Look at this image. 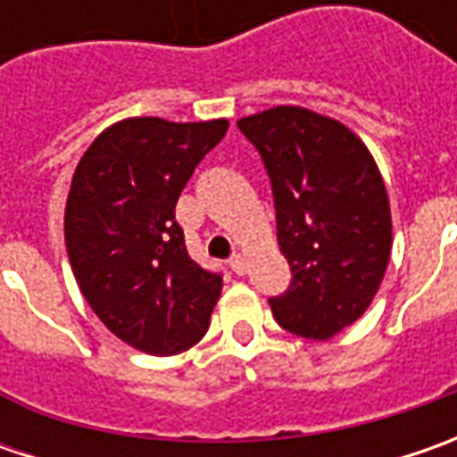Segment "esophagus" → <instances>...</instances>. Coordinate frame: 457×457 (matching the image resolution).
Returning <instances> with one entry per match:
<instances>
[{
    "label": "esophagus",
    "mask_w": 457,
    "mask_h": 457,
    "mask_svg": "<svg viewBox=\"0 0 457 457\" xmlns=\"http://www.w3.org/2000/svg\"><path fill=\"white\" fill-rule=\"evenodd\" d=\"M228 267H231L237 274H246V259H244L241 254H234L231 259H228Z\"/></svg>",
    "instance_id": "obj_1"
}]
</instances>
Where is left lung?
<instances>
[{
	"instance_id": "obj_1",
	"label": "left lung",
	"mask_w": 457,
	"mask_h": 457,
	"mask_svg": "<svg viewBox=\"0 0 457 457\" xmlns=\"http://www.w3.org/2000/svg\"><path fill=\"white\" fill-rule=\"evenodd\" d=\"M262 154L277 211V244L292 270L270 297L277 323L328 341L371 305L392 254L389 195L366 145L341 121L274 106L237 121Z\"/></svg>"
}]
</instances>
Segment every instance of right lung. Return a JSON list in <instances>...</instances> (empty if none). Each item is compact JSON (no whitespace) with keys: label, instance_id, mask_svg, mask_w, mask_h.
<instances>
[{"label":"right lung","instance_id":"obj_1","mask_svg":"<svg viewBox=\"0 0 457 457\" xmlns=\"http://www.w3.org/2000/svg\"><path fill=\"white\" fill-rule=\"evenodd\" d=\"M226 129V119H124L73 172L65 249L76 282L98 320L137 351L175 356L208 330L223 277L190 259L175 203Z\"/></svg>","mask_w":457,"mask_h":457}]
</instances>
